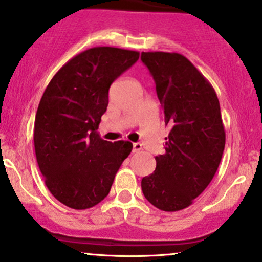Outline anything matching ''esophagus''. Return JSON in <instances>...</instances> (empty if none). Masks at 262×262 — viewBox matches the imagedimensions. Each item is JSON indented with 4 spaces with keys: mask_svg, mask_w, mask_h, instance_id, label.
Here are the masks:
<instances>
[{
    "mask_svg": "<svg viewBox=\"0 0 262 262\" xmlns=\"http://www.w3.org/2000/svg\"><path fill=\"white\" fill-rule=\"evenodd\" d=\"M143 149V146H142V144H140V143H134L133 144V151L134 153H138V151H140Z\"/></svg>",
    "mask_w": 262,
    "mask_h": 262,
    "instance_id": "1",
    "label": "esophagus"
}]
</instances>
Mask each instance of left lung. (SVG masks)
I'll use <instances>...</instances> for the list:
<instances>
[{"label": "left lung", "mask_w": 262, "mask_h": 262, "mask_svg": "<svg viewBox=\"0 0 262 262\" xmlns=\"http://www.w3.org/2000/svg\"><path fill=\"white\" fill-rule=\"evenodd\" d=\"M164 112L165 153L154 173L142 179L145 199L163 211L191 205L216 173L225 148V129L216 93L186 57L143 52Z\"/></svg>", "instance_id": "obj_1"}]
</instances>
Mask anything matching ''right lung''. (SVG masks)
Returning <instances> with one entry per match:
<instances>
[{
  "instance_id": "obj_1",
  "label": "right lung",
  "mask_w": 262,
  "mask_h": 262,
  "mask_svg": "<svg viewBox=\"0 0 262 262\" xmlns=\"http://www.w3.org/2000/svg\"><path fill=\"white\" fill-rule=\"evenodd\" d=\"M139 52L94 47L77 54L54 74L34 120V150L48 190L76 210L93 208L109 194L118 169L130 154L125 140L99 137L112 83Z\"/></svg>"
}]
</instances>
